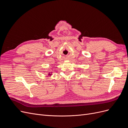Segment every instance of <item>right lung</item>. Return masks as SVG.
<instances>
[{
  "label": "right lung",
  "mask_w": 128,
  "mask_h": 128,
  "mask_svg": "<svg viewBox=\"0 0 128 128\" xmlns=\"http://www.w3.org/2000/svg\"><path fill=\"white\" fill-rule=\"evenodd\" d=\"M48 75H51V74H50V73H48Z\"/></svg>",
  "instance_id": "obj_1"
}]
</instances>
